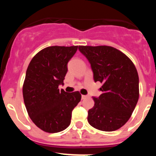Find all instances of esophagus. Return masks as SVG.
I'll use <instances>...</instances> for the list:
<instances>
[{"label": "esophagus", "mask_w": 156, "mask_h": 156, "mask_svg": "<svg viewBox=\"0 0 156 156\" xmlns=\"http://www.w3.org/2000/svg\"><path fill=\"white\" fill-rule=\"evenodd\" d=\"M87 98V95H81V98H82V99H86V98Z\"/></svg>", "instance_id": "esophagus-1"}]
</instances>
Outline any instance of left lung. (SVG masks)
<instances>
[{
  "instance_id": "1",
  "label": "left lung",
  "mask_w": 156,
  "mask_h": 156,
  "mask_svg": "<svg viewBox=\"0 0 156 156\" xmlns=\"http://www.w3.org/2000/svg\"><path fill=\"white\" fill-rule=\"evenodd\" d=\"M78 50L90 63L94 81L103 83V94L93 97L89 123L103 131L118 130L131 117L139 100L136 68L126 55L111 46H79Z\"/></svg>"
}]
</instances>
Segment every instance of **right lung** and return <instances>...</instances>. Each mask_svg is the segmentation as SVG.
Here are the masks:
<instances>
[{
	"instance_id": "1",
	"label": "right lung",
	"mask_w": 156,
	"mask_h": 156,
	"mask_svg": "<svg viewBox=\"0 0 156 156\" xmlns=\"http://www.w3.org/2000/svg\"><path fill=\"white\" fill-rule=\"evenodd\" d=\"M78 46H51L33 57L23 87L25 105L33 122L47 133L65 130L72 112L81 99L79 92L59 91L67 72V63Z\"/></svg>"
}]
</instances>
